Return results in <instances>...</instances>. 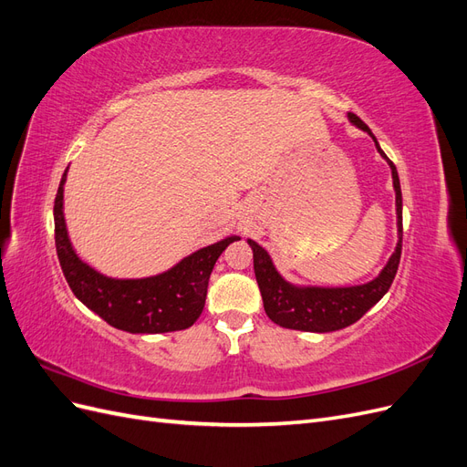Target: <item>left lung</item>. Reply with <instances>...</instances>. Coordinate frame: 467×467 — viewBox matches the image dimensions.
Returning <instances> with one entry per match:
<instances>
[{
	"label": "left lung",
	"mask_w": 467,
	"mask_h": 467,
	"mask_svg": "<svg viewBox=\"0 0 467 467\" xmlns=\"http://www.w3.org/2000/svg\"><path fill=\"white\" fill-rule=\"evenodd\" d=\"M348 120L358 126L360 130L372 136L379 155L388 161L391 169L400 242L395 245V251L388 265L381 268V273L374 280L358 286L323 288L290 285L288 280L280 276L271 257H268V253L259 244L253 242V239H247L249 247L253 249V268H255L265 312L271 317V321L280 325V327L309 333H329L345 329L348 325L358 321L374 304L384 298V294L389 290L395 278V273H398L403 242V201L398 169H395L393 161L384 153V150L379 148L378 140L368 126H366L357 115H352V112H348Z\"/></svg>",
	"instance_id": "1"
}]
</instances>
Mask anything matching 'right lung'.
<instances>
[{"label": "right lung", "instance_id": "1", "mask_svg": "<svg viewBox=\"0 0 467 467\" xmlns=\"http://www.w3.org/2000/svg\"><path fill=\"white\" fill-rule=\"evenodd\" d=\"M62 175L54 201V239L60 266L76 298L112 327L129 333H169L187 329L201 317L210 273L222 251L237 235L194 251L169 271L148 278H110L83 263L67 237Z\"/></svg>", "mask_w": 467, "mask_h": 467}]
</instances>
